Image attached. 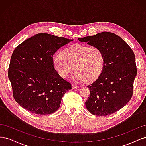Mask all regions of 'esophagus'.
<instances>
[{
  "label": "esophagus",
  "mask_w": 146,
  "mask_h": 146,
  "mask_svg": "<svg viewBox=\"0 0 146 146\" xmlns=\"http://www.w3.org/2000/svg\"><path fill=\"white\" fill-rule=\"evenodd\" d=\"M72 89H77V88H78V85H72Z\"/></svg>",
  "instance_id": "esophagus-1"
}]
</instances>
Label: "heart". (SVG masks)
I'll return each instance as SVG.
<instances>
[{"instance_id": "obj_1", "label": "heart", "mask_w": 146, "mask_h": 146, "mask_svg": "<svg viewBox=\"0 0 146 146\" xmlns=\"http://www.w3.org/2000/svg\"><path fill=\"white\" fill-rule=\"evenodd\" d=\"M54 69L63 78H66L75 70V79L87 83L94 82L102 72L105 56L100 48L75 44L52 60Z\"/></svg>"}]
</instances>
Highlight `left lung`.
<instances>
[{
	"instance_id": "8db88e82",
	"label": "left lung",
	"mask_w": 146,
	"mask_h": 146,
	"mask_svg": "<svg viewBox=\"0 0 146 146\" xmlns=\"http://www.w3.org/2000/svg\"><path fill=\"white\" fill-rule=\"evenodd\" d=\"M79 41L100 48L105 66L100 76L87 86L90 95L85 102L87 110L96 116H108L129 102L133 94L137 74L135 54L118 35L104 32L91 36L78 38Z\"/></svg>"
}]
</instances>
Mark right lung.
I'll use <instances>...</instances> for the list:
<instances>
[{
    "instance_id": "add662e5",
    "label": "right lung",
    "mask_w": 146,
    "mask_h": 146,
    "mask_svg": "<svg viewBox=\"0 0 146 146\" xmlns=\"http://www.w3.org/2000/svg\"><path fill=\"white\" fill-rule=\"evenodd\" d=\"M74 39L38 33L17 46L11 57L8 78L17 104L36 114H49L60 106L71 84L61 78L52 64L59 48Z\"/></svg>"
}]
</instances>
